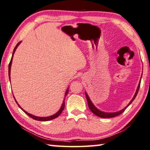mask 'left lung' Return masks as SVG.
<instances>
[{
  "mask_svg": "<svg viewBox=\"0 0 150 150\" xmlns=\"http://www.w3.org/2000/svg\"><path fill=\"white\" fill-rule=\"evenodd\" d=\"M141 79H142V77L140 78V81H139V84H138V88H137V89H136L135 95H134V97L132 98V99L130 100V102L128 103V105H127L125 108H124L123 109H122V110H119L118 112H103V111H101L100 110H98V109L97 108H96V106L93 105V103L91 102L89 96H88V95H87V93L85 92V95H86V98H87V100L88 106V107H89L90 110H91V112H92L93 114H95V115H96L97 116H98V117H100V118H112V117H115V116H117L118 115H120V114L122 113L123 112L126 110V108L128 107V106L130 105L133 102L134 100L135 99V98L136 97V96H137V94H138V93L139 87H140Z\"/></svg>",
  "mask_w": 150,
  "mask_h": 150,
  "instance_id": "1",
  "label": "left lung"
}]
</instances>
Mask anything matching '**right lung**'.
<instances>
[{"instance_id": "add662e5", "label": "right lung", "mask_w": 150, "mask_h": 150, "mask_svg": "<svg viewBox=\"0 0 150 150\" xmlns=\"http://www.w3.org/2000/svg\"><path fill=\"white\" fill-rule=\"evenodd\" d=\"M20 43H21V42H20L18 43V44H17L16 45V47H14V51H13V53H12V58H11V62H10V63H9V65H8V76H9L10 80H11V65H12V58H13L14 54L15 51H16L17 47L18 46V45H20ZM68 92H69V88H68L66 90L65 95V97H64V100H63V103H62V106H61V108H60V109L59 110V111H58L57 112L55 113V115H52V116H47V117H39V116H34V115H31V114H30V113H28L26 111H25L24 110H23V108H22L21 107H20V106L18 105V104L17 101L16 100V99H15V98H14H14L15 101H16V103H17V105H18L19 107H20V108H21L22 110H23V111L27 115H28V116H30V117H31L32 118L34 119V120H38V121H48V120H53V119H54V118H55L58 117V116H59L61 115V113L62 112V111L63 110V109H64V107H65V96H67ZM13 96H14V95H13Z\"/></svg>"}]
</instances>
